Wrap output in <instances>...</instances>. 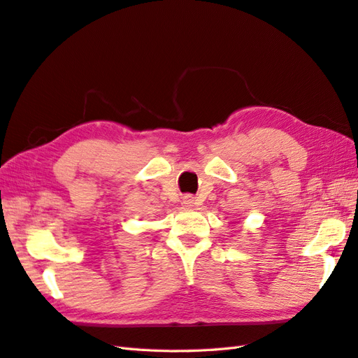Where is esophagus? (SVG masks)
Instances as JSON below:
<instances>
[{
    "label": "esophagus",
    "mask_w": 358,
    "mask_h": 358,
    "mask_svg": "<svg viewBox=\"0 0 358 358\" xmlns=\"http://www.w3.org/2000/svg\"><path fill=\"white\" fill-rule=\"evenodd\" d=\"M182 204H186L187 207L194 206V204H195L194 196H192V195H185V196H182Z\"/></svg>",
    "instance_id": "esophagus-1"
}]
</instances>
